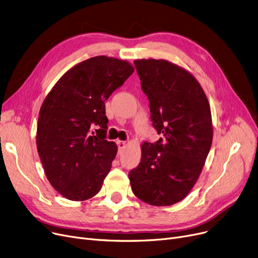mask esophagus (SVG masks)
<instances>
[{"instance_id": "34e87169", "label": "esophagus", "mask_w": 258, "mask_h": 258, "mask_svg": "<svg viewBox=\"0 0 258 258\" xmlns=\"http://www.w3.org/2000/svg\"><path fill=\"white\" fill-rule=\"evenodd\" d=\"M126 145H127V143L124 142V141H117V146H118V149H119V150L124 149Z\"/></svg>"}]
</instances>
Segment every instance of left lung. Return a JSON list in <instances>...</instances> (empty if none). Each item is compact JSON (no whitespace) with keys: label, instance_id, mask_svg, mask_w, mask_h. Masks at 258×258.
Wrapping results in <instances>:
<instances>
[{"label":"left lung","instance_id":"8db88e82","mask_svg":"<svg viewBox=\"0 0 258 258\" xmlns=\"http://www.w3.org/2000/svg\"><path fill=\"white\" fill-rule=\"evenodd\" d=\"M151 120L165 139L141 145L139 166L130 171L134 195L151 206L174 205L199 179L213 139L210 104L199 81L167 59L134 60Z\"/></svg>","mask_w":258,"mask_h":258}]
</instances>
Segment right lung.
Here are the masks:
<instances>
[{
	"instance_id": "add662e5",
	"label": "right lung",
	"mask_w": 258,
	"mask_h": 258,
	"mask_svg": "<svg viewBox=\"0 0 258 258\" xmlns=\"http://www.w3.org/2000/svg\"><path fill=\"white\" fill-rule=\"evenodd\" d=\"M133 71L127 60L94 56L65 72L45 97L36 148L47 179L65 199L83 202L100 192L117 152L106 140L105 102ZM92 125L99 128L94 136Z\"/></svg>"
}]
</instances>
